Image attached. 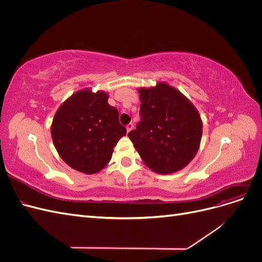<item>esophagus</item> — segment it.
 <instances>
[{
	"label": "esophagus",
	"mask_w": 262,
	"mask_h": 262,
	"mask_svg": "<svg viewBox=\"0 0 262 262\" xmlns=\"http://www.w3.org/2000/svg\"><path fill=\"white\" fill-rule=\"evenodd\" d=\"M133 123H129L128 125H126V131H128V132H130V131H132L133 130Z\"/></svg>",
	"instance_id": "obj_1"
}]
</instances>
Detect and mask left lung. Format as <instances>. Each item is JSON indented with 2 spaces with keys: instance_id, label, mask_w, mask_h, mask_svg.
<instances>
[{
  "instance_id": "left-lung-1",
  "label": "left lung",
  "mask_w": 262,
  "mask_h": 262,
  "mask_svg": "<svg viewBox=\"0 0 262 262\" xmlns=\"http://www.w3.org/2000/svg\"><path fill=\"white\" fill-rule=\"evenodd\" d=\"M141 121L128 136L141 158L157 173L181 170L200 147L202 120L184 94L165 82L140 87Z\"/></svg>"
}]
</instances>
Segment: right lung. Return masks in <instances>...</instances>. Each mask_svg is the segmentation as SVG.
I'll return each instance as SVG.
<instances>
[{"label":"right lung","mask_w":262,"mask_h":262,"mask_svg":"<svg viewBox=\"0 0 262 262\" xmlns=\"http://www.w3.org/2000/svg\"><path fill=\"white\" fill-rule=\"evenodd\" d=\"M118 110L108 104V94L84 89L59 107L51 137L60 157L70 167L87 175L105 168L114 147L125 136Z\"/></svg>","instance_id":"add662e5"}]
</instances>
